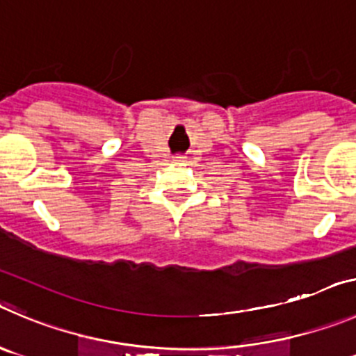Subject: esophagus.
I'll list each match as a JSON object with an SVG mask.
<instances>
[{
	"label": "esophagus",
	"instance_id": "obj_1",
	"mask_svg": "<svg viewBox=\"0 0 356 356\" xmlns=\"http://www.w3.org/2000/svg\"><path fill=\"white\" fill-rule=\"evenodd\" d=\"M184 159H186V156H181V154H179V156H175L174 161H175V163H184Z\"/></svg>",
	"mask_w": 356,
	"mask_h": 356
}]
</instances>
